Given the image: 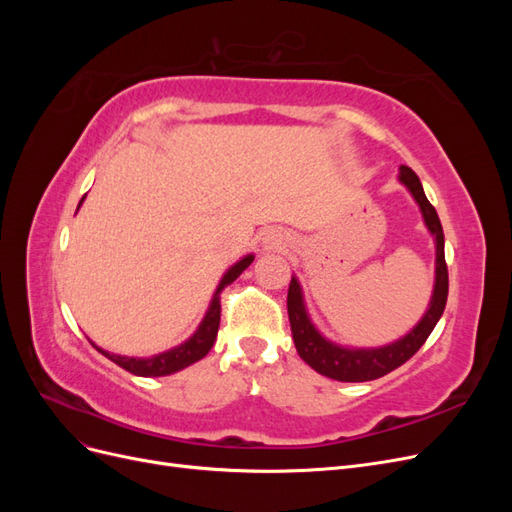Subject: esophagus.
I'll list each match as a JSON object with an SVG mask.
<instances>
[{
    "instance_id": "obj_1",
    "label": "esophagus",
    "mask_w": 512,
    "mask_h": 512,
    "mask_svg": "<svg viewBox=\"0 0 512 512\" xmlns=\"http://www.w3.org/2000/svg\"><path fill=\"white\" fill-rule=\"evenodd\" d=\"M262 235H265L262 237V241H265V245H269V247H280L284 243V237L277 235L275 230H265Z\"/></svg>"
}]
</instances>
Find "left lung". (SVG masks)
<instances>
[{"instance_id":"1","label":"left lung","mask_w":512,"mask_h":512,"mask_svg":"<svg viewBox=\"0 0 512 512\" xmlns=\"http://www.w3.org/2000/svg\"><path fill=\"white\" fill-rule=\"evenodd\" d=\"M399 181L406 185L412 198L416 200L418 209L423 213V222L431 232L433 243H436V282H433V292L427 312L418 320L414 327L395 342L380 346V348H350L335 344L324 337L316 324L307 314L303 290L297 277L292 275L288 286V318L294 346L301 359L316 369L318 374L339 380V382H367L389 374V371L404 365L416 350L425 344V339L436 327L448 297V271L444 260V232L436 209L427 200L421 179L408 166H399Z\"/></svg>"}]
</instances>
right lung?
Masks as SVG:
<instances>
[{"label": "right lung", "instance_id": "obj_1", "mask_svg": "<svg viewBox=\"0 0 512 512\" xmlns=\"http://www.w3.org/2000/svg\"><path fill=\"white\" fill-rule=\"evenodd\" d=\"M83 203V200H81ZM79 203V207H81ZM79 211V209H76ZM254 262V254H247L241 260H237L235 265H232L224 277L220 280L218 288L213 292V299L209 303L207 314L203 318V322L198 324V329L194 331V335L190 339H185L183 344L170 348L166 352L160 354H153L149 359H136V356H121V354H113V352H106L102 348H98V352H102L106 359H111L113 363H117L119 367H123L126 371L134 376H143V378H158V376H170L175 374V371H181L188 365L196 363L207 356V352L213 348L215 337H218V329H220V292L237 280V277L250 267Z\"/></svg>", "mask_w": 512, "mask_h": 512}]
</instances>
